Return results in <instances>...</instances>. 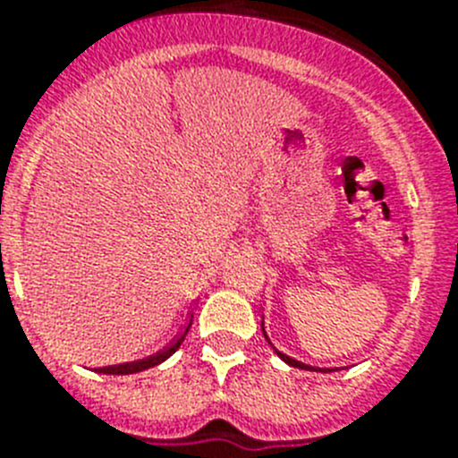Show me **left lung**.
Segmentation results:
<instances>
[{
  "instance_id": "8db88e82",
  "label": "left lung",
  "mask_w": 458,
  "mask_h": 458,
  "mask_svg": "<svg viewBox=\"0 0 458 458\" xmlns=\"http://www.w3.org/2000/svg\"><path fill=\"white\" fill-rule=\"evenodd\" d=\"M261 330H264V321H261ZM264 337H266V339H268V335H266V330H264ZM268 344H270V346H273V342H270V339H268ZM273 349H275V346H273ZM275 353H277V355H279V358H282V360H284V362H286V365H291V367H298V369H314V371H330V369H317V367H310V365H305V362H301V360H293V358H289V355H286V353H282V351H277V349H275Z\"/></svg>"
}]
</instances>
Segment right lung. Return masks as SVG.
<instances>
[{"label": "right lung", "instance_id": "1", "mask_svg": "<svg viewBox=\"0 0 458 458\" xmlns=\"http://www.w3.org/2000/svg\"><path fill=\"white\" fill-rule=\"evenodd\" d=\"M190 326H192V321H190L188 327H185L183 333H181L179 337H176V342H174L172 346H167V349H165V351H160V353L151 355V358H147V360H137V362H125V365L100 367L98 374H121V376H123V374H137V371H144V369H148V367L160 365V362H165V360H167L169 355L176 353V351H179V346H181V344H183L185 335H188Z\"/></svg>", "mask_w": 458, "mask_h": 458}]
</instances>
